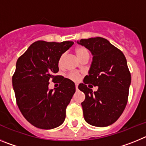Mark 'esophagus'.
I'll return each mask as SVG.
<instances>
[{"label":"esophagus","mask_w":146,"mask_h":146,"mask_svg":"<svg viewBox=\"0 0 146 146\" xmlns=\"http://www.w3.org/2000/svg\"><path fill=\"white\" fill-rule=\"evenodd\" d=\"M75 88H76V90H78V86H77V84L75 85Z\"/></svg>","instance_id":"obj_1"}]
</instances>
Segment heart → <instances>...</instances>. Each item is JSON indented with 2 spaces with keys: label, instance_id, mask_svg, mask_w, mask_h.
Segmentation results:
<instances>
[{
  "label": "heart",
  "instance_id": "obj_1",
  "mask_svg": "<svg viewBox=\"0 0 146 146\" xmlns=\"http://www.w3.org/2000/svg\"><path fill=\"white\" fill-rule=\"evenodd\" d=\"M75 53H76V55L77 56V58H78V59L81 58L83 57V56H86V55H88L89 56L88 50L84 47H77V48L75 49ZM64 54H62V55H60V57L58 60L59 66H61L62 62H63V60H64ZM69 77L71 80H72L77 81V80H79L80 75L78 74H77V73H72V74H69Z\"/></svg>",
  "mask_w": 146,
  "mask_h": 146
}]
</instances>
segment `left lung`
Instances as JSON below:
<instances>
[{
    "instance_id": "1",
    "label": "left lung",
    "mask_w": 146,
    "mask_h": 146,
    "mask_svg": "<svg viewBox=\"0 0 146 146\" xmlns=\"http://www.w3.org/2000/svg\"><path fill=\"white\" fill-rule=\"evenodd\" d=\"M77 43L93 55L88 75L78 86L86 95L81 103L85 121L98 127L110 126L121 116L128 100L131 74L126 59L106 38H85ZM92 84L98 86L97 91L92 92Z\"/></svg>"
}]
</instances>
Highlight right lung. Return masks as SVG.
Wrapping results in <instances>:
<instances>
[{
    "instance_id": "1",
    "label": "right lung",
    "mask_w": 146,
    "mask_h": 146,
    "mask_svg": "<svg viewBox=\"0 0 146 146\" xmlns=\"http://www.w3.org/2000/svg\"><path fill=\"white\" fill-rule=\"evenodd\" d=\"M73 44L37 41L17 61L12 77L17 104L25 119L37 128L52 129L65 120L66 108L75 93V85L54 74L59 71L60 55ZM56 78L59 86L49 89V79Z\"/></svg>"
}]
</instances>
